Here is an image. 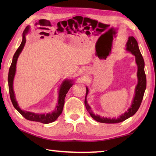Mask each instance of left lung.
<instances>
[{
  "label": "left lung",
  "mask_w": 156,
  "mask_h": 156,
  "mask_svg": "<svg viewBox=\"0 0 156 156\" xmlns=\"http://www.w3.org/2000/svg\"><path fill=\"white\" fill-rule=\"evenodd\" d=\"M127 51H130L132 54H133L135 56V60L137 64L138 67V71H137V77H138V84L135 88V94L133 99V103L132 105L128 109L127 112L121 115L119 118L117 119H109V118H105V117H101L99 115H95L93 114V112L92 111L90 107L87 103V95L88 94V89L87 88V93H86L85 97V101H84V105L85 107L87 108V110L90 113L91 117L93 118L94 120L98 122H103V123H117V122H120L122 121H124L126 119H127L131 116H133L136 113V112L138 111L139 108H140L141 103L143 100L144 92L146 88V76L145 74L144 71V66L145 63L144 58L142 57L141 52L140 51V49L138 47L137 41H136L133 36L129 37L128 41L127 43V48H126Z\"/></svg>",
  "instance_id": "left-lung-1"
}]
</instances>
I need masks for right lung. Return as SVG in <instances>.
I'll return each instance as SVG.
<instances>
[{"instance_id": "right-lung-1", "label": "right lung", "mask_w": 156, "mask_h": 156, "mask_svg": "<svg viewBox=\"0 0 156 156\" xmlns=\"http://www.w3.org/2000/svg\"><path fill=\"white\" fill-rule=\"evenodd\" d=\"M28 31H29V27L27 26V27L25 28V31H23V37L22 42L19 47V48L17 49V50L16 51L15 54H14V56H13L11 65L10 66V68H9L8 82H9V94H10V98H11V102L12 103V105L14 106V107L19 111V113L21 114L23 117H25L26 119H27L29 121L39 122L44 124L50 123V122L55 121L62 112L63 107H64V99L66 97V95L68 92L69 89L72 87V83L71 80H65L64 82V83L62 84L59 92L58 104L57 106H56L55 111L54 112H53L52 113H48L47 115L35 114V113H32V112H30L23 111L20 109L15 97L14 91H13V88H12V82H13V79H14V76L15 74L16 61H17V58L19 57L20 53L21 52L22 49H23V48H24V45L26 42V38L25 35L28 32Z\"/></svg>"}]
</instances>
